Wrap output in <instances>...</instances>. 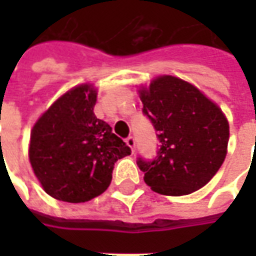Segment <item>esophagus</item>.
Instances as JSON below:
<instances>
[{
  "label": "esophagus",
  "instance_id": "1",
  "mask_svg": "<svg viewBox=\"0 0 256 256\" xmlns=\"http://www.w3.org/2000/svg\"><path fill=\"white\" fill-rule=\"evenodd\" d=\"M126 144L132 148V150L134 152V146H136V138H134L133 136H128V138H126Z\"/></svg>",
  "mask_w": 256,
  "mask_h": 256
}]
</instances>
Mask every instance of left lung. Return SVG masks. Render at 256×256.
Returning <instances> with one entry per match:
<instances>
[{
  "label": "left lung",
  "mask_w": 256,
  "mask_h": 256,
  "mask_svg": "<svg viewBox=\"0 0 256 256\" xmlns=\"http://www.w3.org/2000/svg\"><path fill=\"white\" fill-rule=\"evenodd\" d=\"M142 114L155 128V158H137L145 184L166 196L198 190L225 160L229 124L214 102L193 84L176 76H160L140 90Z\"/></svg>",
  "instance_id": "obj_1"
}]
</instances>
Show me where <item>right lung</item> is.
<instances>
[{
    "label": "right lung",
    "instance_id": "add662e5",
    "mask_svg": "<svg viewBox=\"0 0 256 256\" xmlns=\"http://www.w3.org/2000/svg\"><path fill=\"white\" fill-rule=\"evenodd\" d=\"M97 93L80 84L62 96L31 133L28 156L48 194L67 203H84L104 192L118 159L132 154L112 128L97 119Z\"/></svg>",
    "mask_w": 256,
    "mask_h": 256
}]
</instances>
